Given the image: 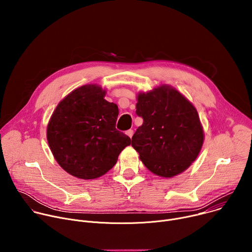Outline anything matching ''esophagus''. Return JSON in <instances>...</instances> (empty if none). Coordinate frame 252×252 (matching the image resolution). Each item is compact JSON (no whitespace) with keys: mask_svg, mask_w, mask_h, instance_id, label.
Here are the masks:
<instances>
[{"mask_svg":"<svg viewBox=\"0 0 252 252\" xmlns=\"http://www.w3.org/2000/svg\"><path fill=\"white\" fill-rule=\"evenodd\" d=\"M130 138L132 137V135H133V130L132 129H128V130H126V132Z\"/></svg>","mask_w":252,"mask_h":252,"instance_id":"1","label":"esophagus"}]
</instances>
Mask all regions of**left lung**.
I'll return each mask as SVG.
<instances>
[{
	"instance_id": "8db88e82",
	"label": "left lung",
	"mask_w": 252,
	"mask_h": 252,
	"mask_svg": "<svg viewBox=\"0 0 252 252\" xmlns=\"http://www.w3.org/2000/svg\"><path fill=\"white\" fill-rule=\"evenodd\" d=\"M135 113L143 123L132 135L131 146L148 169L172 177L189 168L204 138L192 103L175 89L162 85L138 94Z\"/></svg>"
}]
</instances>
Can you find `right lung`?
I'll use <instances>...</instances> for the list:
<instances>
[{"label":"right lung","instance_id":"right-lung-1","mask_svg":"<svg viewBox=\"0 0 252 252\" xmlns=\"http://www.w3.org/2000/svg\"><path fill=\"white\" fill-rule=\"evenodd\" d=\"M105 91L86 85L57 105L47 128L50 149L58 163L78 178L94 179L109 171L130 138L116 128L118 105Z\"/></svg>","mask_w":252,"mask_h":252}]
</instances>
